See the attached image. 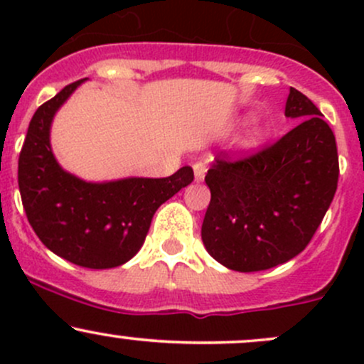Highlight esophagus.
Returning <instances> with one entry per match:
<instances>
[{
	"label": "esophagus",
	"instance_id": "1",
	"mask_svg": "<svg viewBox=\"0 0 364 364\" xmlns=\"http://www.w3.org/2000/svg\"><path fill=\"white\" fill-rule=\"evenodd\" d=\"M193 173H195V181H202V179L205 178V173H207L205 162H195Z\"/></svg>",
	"mask_w": 364,
	"mask_h": 364
}]
</instances>
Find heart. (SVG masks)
Wrapping results in <instances>:
<instances>
[{"label":"heart","mask_w":364,"mask_h":364,"mask_svg":"<svg viewBox=\"0 0 364 364\" xmlns=\"http://www.w3.org/2000/svg\"><path fill=\"white\" fill-rule=\"evenodd\" d=\"M263 139H265V133H263L262 128H253L250 132L245 133L243 140H241V145L245 149H257L258 145L262 144Z\"/></svg>","instance_id":"b5f03b06"}]
</instances>
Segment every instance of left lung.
<instances>
[{"label": "left lung", "mask_w": 364, "mask_h": 364, "mask_svg": "<svg viewBox=\"0 0 364 364\" xmlns=\"http://www.w3.org/2000/svg\"><path fill=\"white\" fill-rule=\"evenodd\" d=\"M286 116L301 123L253 156L231 161L220 152L205 176L202 241L237 272L272 269L301 253L336 195V136L318 107L291 87Z\"/></svg>", "instance_id": "8db88e82"}]
</instances>
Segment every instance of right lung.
<instances>
[{"label": "right lung", "instance_id": "obj_1", "mask_svg": "<svg viewBox=\"0 0 364 364\" xmlns=\"http://www.w3.org/2000/svg\"><path fill=\"white\" fill-rule=\"evenodd\" d=\"M85 80L66 85L32 116L18 157V188L28 223L46 248L75 265L112 269L135 257L156 210L193 181V169L104 183L66 173L51 150V123Z\"/></svg>", "mask_w": 364, "mask_h": 364}]
</instances>
